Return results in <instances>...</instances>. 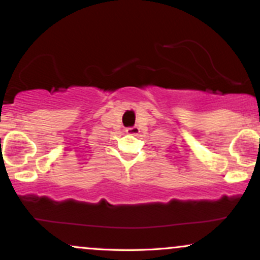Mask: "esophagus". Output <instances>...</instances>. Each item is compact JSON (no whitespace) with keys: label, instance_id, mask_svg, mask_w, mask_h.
I'll return each instance as SVG.
<instances>
[{"label":"esophagus","instance_id":"34e87169","mask_svg":"<svg viewBox=\"0 0 260 260\" xmlns=\"http://www.w3.org/2000/svg\"><path fill=\"white\" fill-rule=\"evenodd\" d=\"M139 132H140V129L138 127H129V128H127V129H126V133L127 134H132V136H138Z\"/></svg>","mask_w":260,"mask_h":260}]
</instances>
